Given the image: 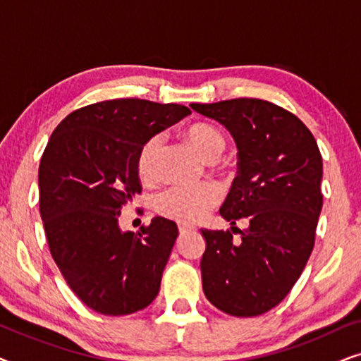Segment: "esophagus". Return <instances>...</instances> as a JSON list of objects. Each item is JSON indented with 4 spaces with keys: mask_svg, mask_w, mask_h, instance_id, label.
Instances as JSON below:
<instances>
[{
    "mask_svg": "<svg viewBox=\"0 0 361 361\" xmlns=\"http://www.w3.org/2000/svg\"><path fill=\"white\" fill-rule=\"evenodd\" d=\"M190 231H194V226L184 225V224L179 225V233H180V235H187V233H190Z\"/></svg>",
    "mask_w": 361,
    "mask_h": 361,
    "instance_id": "34e87169",
    "label": "esophagus"
}]
</instances>
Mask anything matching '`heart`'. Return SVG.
Returning a JSON list of instances; mask_svg holds the SVG:
<instances>
[{
    "label": "heart",
    "instance_id": "heart-1",
    "mask_svg": "<svg viewBox=\"0 0 361 361\" xmlns=\"http://www.w3.org/2000/svg\"><path fill=\"white\" fill-rule=\"evenodd\" d=\"M185 140L194 147L202 159L214 161L225 149V137L209 123H194L184 131ZM161 149V136H151L142 142L137 152L136 169L145 182H152L157 176V156ZM219 202L215 185L204 184L197 187H171L157 195L156 212L166 219L180 224H195Z\"/></svg>",
    "mask_w": 361,
    "mask_h": 361
}]
</instances>
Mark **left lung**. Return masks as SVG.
I'll return each instance as SVG.
<instances>
[{"label": "left lung", "instance_id": "8db88e82", "mask_svg": "<svg viewBox=\"0 0 361 361\" xmlns=\"http://www.w3.org/2000/svg\"><path fill=\"white\" fill-rule=\"evenodd\" d=\"M224 125L238 149V176L220 209L230 231L202 230V288L207 299L235 317H255L283 300L307 264L322 210V156L298 116L258 98L192 103ZM233 230V226H231Z\"/></svg>", "mask_w": 361, "mask_h": 361}]
</instances>
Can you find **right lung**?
<instances>
[{
    "mask_svg": "<svg viewBox=\"0 0 361 361\" xmlns=\"http://www.w3.org/2000/svg\"><path fill=\"white\" fill-rule=\"evenodd\" d=\"M190 115L176 103L120 98L83 106L54 130L39 166V207L49 250L68 288L103 315L156 299L179 230L156 216L121 231L123 205L141 192L136 161L147 137Z\"/></svg>",
    "mask_w": 361,
    "mask_h": 361,
    "instance_id": "add662e5",
    "label": "right lung"
}]
</instances>
